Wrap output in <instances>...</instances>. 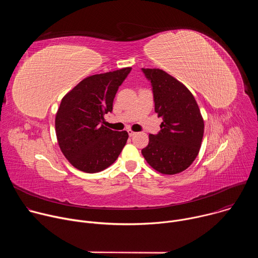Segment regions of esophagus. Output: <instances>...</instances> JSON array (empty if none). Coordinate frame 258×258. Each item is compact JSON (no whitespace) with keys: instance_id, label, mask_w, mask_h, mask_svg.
<instances>
[{"instance_id":"obj_1","label":"esophagus","mask_w":258,"mask_h":258,"mask_svg":"<svg viewBox=\"0 0 258 258\" xmlns=\"http://www.w3.org/2000/svg\"><path fill=\"white\" fill-rule=\"evenodd\" d=\"M127 133H128L130 137H134L136 135V133L134 131H132V130H127Z\"/></svg>"}]
</instances>
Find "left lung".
I'll return each instance as SVG.
<instances>
[{
  "instance_id": "left-lung-1",
  "label": "left lung",
  "mask_w": 258,
  "mask_h": 258,
  "mask_svg": "<svg viewBox=\"0 0 258 258\" xmlns=\"http://www.w3.org/2000/svg\"><path fill=\"white\" fill-rule=\"evenodd\" d=\"M151 82L155 112L162 117L160 132L149 135L142 154L153 169L163 174L186 170L196 159L204 134V120L189 89L159 68H143Z\"/></svg>"
}]
</instances>
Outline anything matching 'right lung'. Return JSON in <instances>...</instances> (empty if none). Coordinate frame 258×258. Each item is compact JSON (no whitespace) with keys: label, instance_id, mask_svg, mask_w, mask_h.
<instances>
[{"label":"right lung","instance_id":"add662e5","mask_svg":"<svg viewBox=\"0 0 258 258\" xmlns=\"http://www.w3.org/2000/svg\"><path fill=\"white\" fill-rule=\"evenodd\" d=\"M132 67L84 79L63 98L55 117L60 150L72 166L95 173L115 162L128 139L126 131L103 124L113 100Z\"/></svg>","mask_w":258,"mask_h":258}]
</instances>
